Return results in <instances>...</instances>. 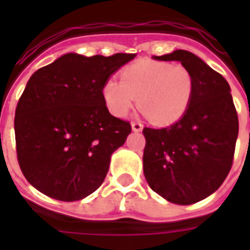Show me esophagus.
<instances>
[{"instance_id":"1","label":"esophagus","mask_w":250,"mask_h":250,"mask_svg":"<svg viewBox=\"0 0 250 250\" xmlns=\"http://www.w3.org/2000/svg\"><path fill=\"white\" fill-rule=\"evenodd\" d=\"M131 125H132L133 132H140L141 129H143V125H141L140 122H133Z\"/></svg>"}]
</instances>
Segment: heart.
<instances>
[{
	"label": "heart",
	"instance_id": "obj_1",
	"mask_svg": "<svg viewBox=\"0 0 250 250\" xmlns=\"http://www.w3.org/2000/svg\"><path fill=\"white\" fill-rule=\"evenodd\" d=\"M196 82L188 68L156 61H139L121 72V82L109 79L102 97L113 115L125 118L135 104L157 125H172L184 117L193 98Z\"/></svg>",
	"mask_w": 250,
	"mask_h": 250
}]
</instances>
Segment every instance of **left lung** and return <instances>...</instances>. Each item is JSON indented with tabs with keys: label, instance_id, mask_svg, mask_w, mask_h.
<instances>
[{
	"label": "left lung",
	"instance_id": "8db88e82",
	"mask_svg": "<svg viewBox=\"0 0 250 250\" xmlns=\"http://www.w3.org/2000/svg\"><path fill=\"white\" fill-rule=\"evenodd\" d=\"M178 61L196 82L189 109L166 128L143 129V166L149 187L167 201L190 205L214 193L232 166L239 119L221 74L187 50L153 57Z\"/></svg>",
	"mask_w": 250,
	"mask_h": 250
}]
</instances>
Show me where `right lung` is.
<instances>
[{
    "label": "right lung",
    "instance_id": "1",
    "mask_svg": "<svg viewBox=\"0 0 250 250\" xmlns=\"http://www.w3.org/2000/svg\"><path fill=\"white\" fill-rule=\"evenodd\" d=\"M135 57L68 53L29 78L14 128L21 172L41 193L78 201L105 180L110 157L125 144L131 125L109 113L102 88Z\"/></svg>",
    "mask_w": 250,
    "mask_h": 250
}]
</instances>
